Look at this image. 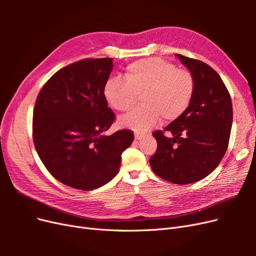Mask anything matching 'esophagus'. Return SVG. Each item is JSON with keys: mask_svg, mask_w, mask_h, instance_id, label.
I'll use <instances>...</instances> for the list:
<instances>
[{"mask_svg": "<svg viewBox=\"0 0 256 256\" xmlns=\"http://www.w3.org/2000/svg\"><path fill=\"white\" fill-rule=\"evenodd\" d=\"M143 138H144V134H138V132L134 134V138H136V140H142Z\"/></svg>", "mask_w": 256, "mask_h": 256, "instance_id": "esophagus-1", "label": "esophagus"}]
</instances>
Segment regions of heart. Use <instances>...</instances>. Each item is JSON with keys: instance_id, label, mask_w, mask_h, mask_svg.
I'll return each instance as SVG.
<instances>
[{"instance_id": "b5f03b06", "label": "heart", "mask_w": 256, "mask_h": 256, "mask_svg": "<svg viewBox=\"0 0 256 256\" xmlns=\"http://www.w3.org/2000/svg\"><path fill=\"white\" fill-rule=\"evenodd\" d=\"M125 80L106 81L104 94L109 104L120 112L130 110L141 96V106L118 120L120 126L138 132L157 125L160 116L174 120L187 110L194 92V80L187 70L177 69L159 58L136 60L126 67Z\"/></svg>"}]
</instances>
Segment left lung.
Segmentation results:
<instances>
[{
	"mask_svg": "<svg viewBox=\"0 0 256 256\" xmlns=\"http://www.w3.org/2000/svg\"><path fill=\"white\" fill-rule=\"evenodd\" d=\"M176 56L192 74L194 92L180 118L164 131L152 132L158 146L150 164L164 180L187 184L203 180L219 166L228 150L233 106L228 88L210 66L182 54Z\"/></svg>",
	"mask_w": 256,
	"mask_h": 256,
	"instance_id": "1",
	"label": "left lung"
}]
</instances>
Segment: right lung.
<instances>
[{
  "instance_id": "obj_1",
  "label": "right lung",
  "mask_w": 256,
  "mask_h": 256,
  "mask_svg": "<svg viewBox=\"0 0 256 256\" xmlns=\"http://www.w3.org/2000/svg\"><path fill=\"white\" fill-rule=\"evenodd\" d=\"M113 58H88L60 69L44 85L33 115L38 156L58 182L95 190L120 171L122 154L134 142L130 130L102 134L114 122L104 85Z\"/></svg>"
}]
</instances>
